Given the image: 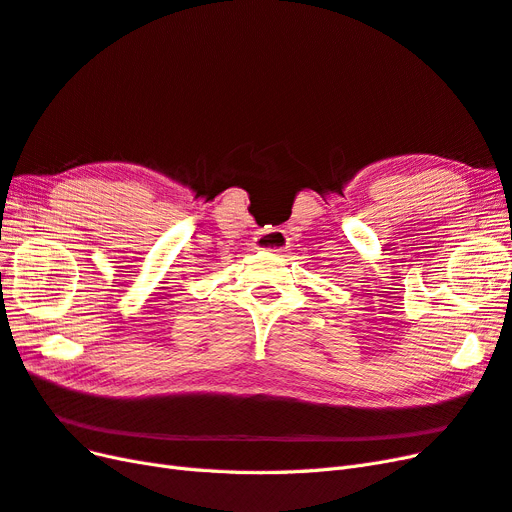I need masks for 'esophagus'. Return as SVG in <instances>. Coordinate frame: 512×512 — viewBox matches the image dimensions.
Returning a JSON list of instances; mask_svg holds the SVG:
<instances>
[{"label": "esophagus", "mask_w": 512, "mask_h": 512, "mask_svg": "<svg viewBox=\"0 0 512 512\" xmlns=\"http://www.w3.org/2000/svg\"><path fill=\"white\" fill-rule=\"evenodd\" d=\"M288 247V237L286 232L280 228H265L258 232L256 237V250L262 252H284Z\"/></svg>", "instance_id": "obj_1"}]
</instances>
